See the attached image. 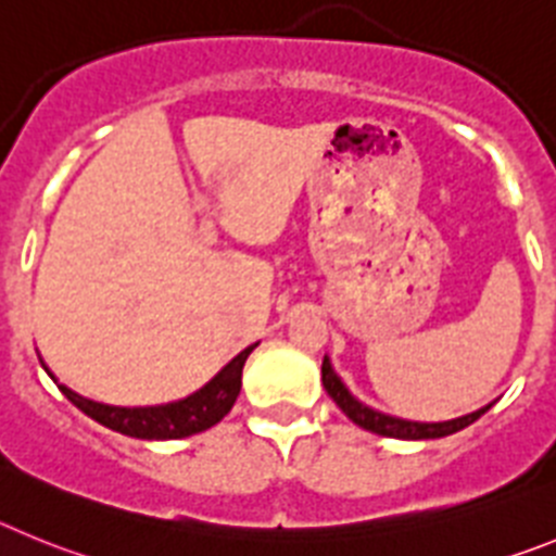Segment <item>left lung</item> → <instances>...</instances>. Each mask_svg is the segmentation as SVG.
Listing matches in <instances>:
<instances>
[{"mask_svg":"<svg viewBox=\"0 0 556 556\" xmlns=\"http://www.w3.org/2000/svg\"><path fill=\"white\" fill-rule=\"evenodd\" d=\"M321 382H324V388H327L329 396H332V402L338 404V407L346 413V418H352L357 427L368 429V432H374V434H382V438H396V440L446 438V434H454V432H459V429L471 427L479 415L488 413V407H490L488 404V407L477 409V413L459 415V418H452V421H434V424L407 421V418H396V415H388V413H382V409H374V407H368L365 402H359L352 390L343 384V379L334 374L332 359L329 357H324Z\"/></svg>","mask_w":556,"mask_h":556,"instance_id":"1","label":"left lung"}]
</instances>
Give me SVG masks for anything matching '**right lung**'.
Here are the masks:
<instances>
[{
	"label": "right lung",
	"mask_w": 556,
	"mask_h": 556,
	"mask_svg": "<svg viewBox=\"0 0 556 556\" xmlns=\"http://www.w3.org/2000/svg\"><path fill=\"white\" fill-rule=\"evenodd\" d=\"M257 343L243 349L238 357L229 359L216 377L210 379L207 384L191 393V396L177 399V402L168 404H154V407H116V404H102L93 402V399H85L79 393H74L66 384H58L63 390V396L74 404V407L83 409L88 418L99 421L102 427L113 429V432H122L127 438L138 440H177V438H191V434L204 432V429L216 427L224 415L232 409L235 399L241 393V374L243 363H247L249 354L254 352ZM43 363V359H41ZM49 377L54 379V374L49 371ZM58 382V379H54Z\"/></svg>",
	"instance_id": "right-lung-1"
}]
</instances>
